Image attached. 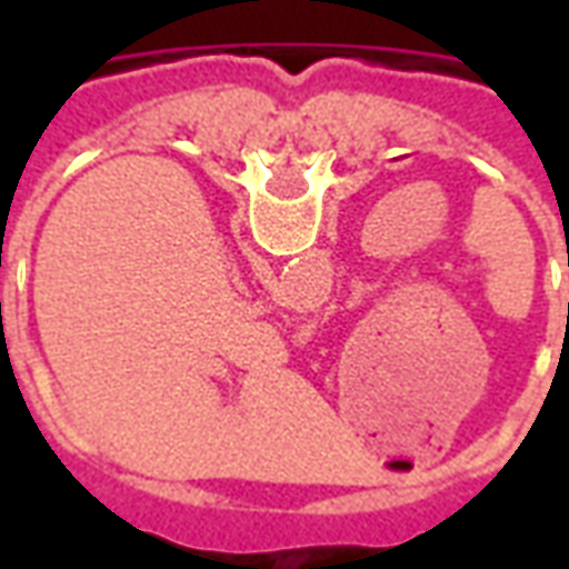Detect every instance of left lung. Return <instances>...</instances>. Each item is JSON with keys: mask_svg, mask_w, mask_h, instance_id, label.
Instances as JSON below:
<instances>
[{"mask_svg": "<svg viewBox=\"0 0 569 569\" xmlns=\"http://www.w3.org/2000/svg\"><path fill=\"white\" fill-rule=\"evenodd\" d=\"M567 264H569V256H567Z\"/></svg>", "mask_w": 569, "mask_h": 569, "instance_id": "1", "label": "left lung"}]
</instances>
